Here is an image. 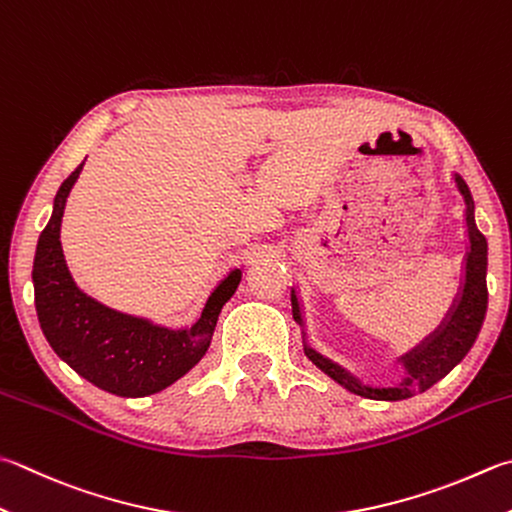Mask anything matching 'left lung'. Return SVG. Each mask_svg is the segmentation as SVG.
<instances>
[{"mask_svg": "<svg viewBox=\"0 0 512 512\" xmlns=\"http://www.w3.org/2000/svg\"><path fill=\"white\" fill-rule=\"evenodd\" d=\"M452 182L464 198V216H466V236H468V252L464 256V278L461 287L452 301L448 314L435 332H430L419 345L401 354L397 363L403 368V379L394 385H370L359 376L352 374L341 363L327 359L318 350L307 343L303 307L298 301L296 289L292 287V312L294 321L303 327V350L318 370L325 372L347 392L359 394L363 399L374 401H403L414 394L430 390L432 385L439 383L457 363L464 361V356L475 345L481 325H484L486 307H488V289H486V267H488V245L486 238L475 225V202L468 191V185L461 176H452Z\"/></svg>", "mask_w": 512, "mask_h": 512, "instance_id": "1", "label": "left lung"}]
</instances>
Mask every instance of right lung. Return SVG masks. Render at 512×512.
Instances as JSON below:
<instances>
[{
  "label": "right lung",
  "instance_id": "add662e5",
  "mask_svg": "<svg viewBox=\"0 0 512 512\" xmlns=\"http://www.w3.org/2000/svg\"><path fill=\"white\" fill-rule=\"evenodd\" d=\"M82 167L84 162L57 189L51 220L37 240L33 263L37 318L48 345L86 381L118 397H147L196 368L209 350L220 310L238 289L243 269H231L209 294L196 323L180 330L95 301L75 285L60 243L66 198Z\"/></svg>",
  "mask_w": 512,
  "mask_h": 512
}]
</instances>
